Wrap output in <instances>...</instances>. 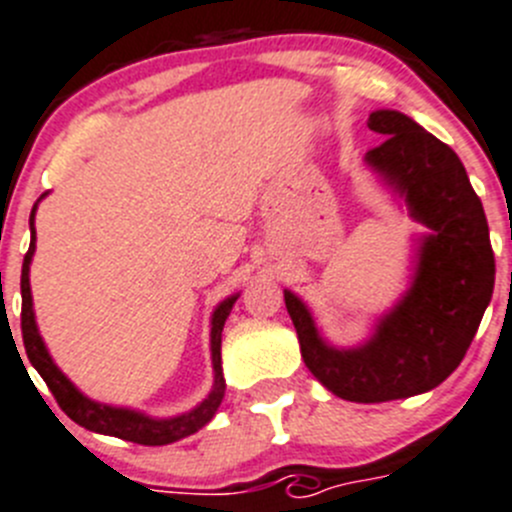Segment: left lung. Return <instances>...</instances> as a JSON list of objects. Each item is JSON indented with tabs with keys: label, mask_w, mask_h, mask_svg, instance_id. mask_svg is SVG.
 I'll return each mask as SVG.
<instances>
[{
	"label": "left lung",
	"mask_w": 512,
	"mask_h": 512,
	"mask_svg": "<svg viewBox=\"0 0 512 512\" xmlns=\"http://www.w3.org/2000/svg\"><path fill=\"white\" fill-rule=\"evenodd\" d=\"M369 128L384 141L366 154V166L427 229L414 240L407 293L379 315L364 343L338 348L323 338L308 305L285 290L310 374L358 404L442 384L465 358L495 288L490 229L460 156L399 111H374Z\"/></svg>",
	"instance_id": "left-lung-1"
}]
</instances>
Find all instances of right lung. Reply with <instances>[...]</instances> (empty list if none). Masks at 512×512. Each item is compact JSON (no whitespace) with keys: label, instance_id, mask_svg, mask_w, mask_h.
I'll return each instance as SVG.
<instances>
[{"label":"right lung","instance_id":"right-lung-1","mask_svg":"<svg viewBox=\"0 0 512 512\" xmlns=\"http://www.w3.org/2000/svg\"><path fill=\"white\" fill-rule=\"evenodd\" d=\"M40 199H45L42 194ZM37 199V204H40ZM37 204L32 207L30 214V250H27L25 262H22V341H25V351L30 364L35 366L37 374L45 379V384L50 386V391L55 394L57 404L62 407V412L68 414L75 424L90 429V432L108 434V437L128 439V442L136 444H148V447H159V444H171L179 442V439L189 437V434L199 432L204 424L212 422V417L217 414L219 404L224 399V374H222V328L227 321L229 310L237 303L240 293L229 295L222 303L214 308L212 313V331H209V351H212V369H214V384L212 391L207 394V399H202L191 412L179 414V417H148V414L138 412V409L128 407H111V404H100V401L85 396L68 376L57 369V364L52 361L50 351H47L45 341H42L40 331H37L35 321V308H32V290H30V262L35 255V212Z\"/></svg>","mask_w":512,"mask_h":512}]
</instances>
